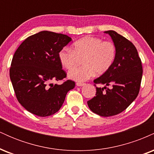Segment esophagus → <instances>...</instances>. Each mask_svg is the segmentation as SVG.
Wrapping results in <instances>:
<instances>
[{"mask_svg": "<svg viewBox=\"0 0 154 154\" xmlns=\"http://www.w3.org/2000/svg\"><path fill=\"white\" fill-rule=\"evenodd\" d=\"M76 85H77V86H83V85H85V83H84V82H77L76 83Z\"/></svg>", "mask_w": 154, "mask_h": 154, "instance_id": "34e87169", "label": "esophagus"}]
</instances>
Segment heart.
<instances>
[{
	"instance_id": "b5f03b06",
	"label": "heart",
	"mask_w": 154,
	"mask_h": 154,
	"mask_svg": "<svg viewBox=\"0 0 154 154\" xmlns=\"http://www.w3.org/2000/svg\"><path fill=\"white\" fill-rule=\"evenodd\" d=\"M116 48L114 43L103 41L96 37L87 36L73 44V50L64 48L59 53L61 65L67 69L73 68L82 58V66L75 67L69 72V78L74 80H87L94 75H103L111 68L116 58Z\"/></svg>"
}]
</instances>
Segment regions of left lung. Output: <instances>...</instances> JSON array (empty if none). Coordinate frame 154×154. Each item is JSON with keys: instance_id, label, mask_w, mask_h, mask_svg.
Instances as JSON below:
<instances>
[{"instance_id": "left-lung-1", "label": "left lung", "mask_w": 154, "mask_h": 154, "mask_svg": "<svg viewBox=\"0 0 154 154\" xmlns=\"http://www.w3.org/2000/svg\"><path fill=\"white\" fill-rule=\"evenodd\" d=\"M105 32L110 35L115 45L116 58L111 68L93 81L96 96L88 100V105L95 114L110 116L122 112L137 98L140 88L143 66L132 42L114 30ZM96 84L104 87L98 88Z\"/></svg>"}]
</instances>
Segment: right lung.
Instances as JSON below:
<instances>
[{
    "instance_id": "add662e5",
    "label": "right lung",
    "mask_w": 154,
    "mask_h": 154,
    "mask_svg": "<svg viewBox=\"0 0 154 154\" xmlns=\"http://www.w3.org/2000/svg\"><path fill=\"white\" fill-rule=\"evenodd\" d=\"M71 40L66 35L42 31L26 38L14 53L10 78L19 103L32 114L42 117L54 114L75 88L70 79L61 85L51 83L66 77L59 53Z\"/></svg>"
}]
</instances>
